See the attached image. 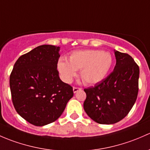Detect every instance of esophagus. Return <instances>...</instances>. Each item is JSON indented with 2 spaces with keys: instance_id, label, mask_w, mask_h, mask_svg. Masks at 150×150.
Listing matches in <instances>:
<instances>
[{
  "instance_id": "34e87169",
  "label": "esophagus",
  "mask_w": 150,
  "mask_h": 150,
  "mask_svg": "<svg viewBox=\"0 0 150 150\" xmlns=\"http://www.w3.org/2000/svg\"><path fill=\"white\" fill-rule=\"evenodd\" d=\"M81 88L77 87V86H74V87H73V91H74V93L77 92L78 91L81 90Z\"/></svg>"
}]
</instances>
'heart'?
Segmentation results:
<instances>
[{
  "instance_id": "heart-1",
  "label": "heart",
  "mask_w": 150,
  "mask_h": 150,
  "mask_svg": "<svg viewBox=\"0 0 150 150\" xmlns=\"http://www.w3.org/2000/svg\"><path fill=\"white\" fill-rule=\"evenodd\" d=\"M69 61L61 60L58 63V70L68 83L76 74V71L81 70L80 76L85 84H97L107 76L112 65L110 53L98 50L74 52Z\"/></svg>"
}]
</instances>
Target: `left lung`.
I'll list each match as a JSON object with an SVG mask.
<instances>
[{
	"mask_svg": "<svg viewBox=\"0 0 150 150\" xmlns=\"http://www.w3.org/2000/svg\"><path fill=\"white\" fill-rule=\"evenodd\" d=\"M114 70L103 81L84 89V109L93 121L112 124L129 114L139 92V68L129 54L115 51Z\"/></svg>",
	"mask_w": 150,
	"mask_h": 150,
	"instance_id": "left-lung-1",
	"label": "left lung"
}]
</instances>
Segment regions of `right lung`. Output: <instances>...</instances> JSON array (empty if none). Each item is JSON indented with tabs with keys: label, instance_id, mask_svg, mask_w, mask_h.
Returning <instances> with one entry per match:
<instances>
[{
	"label": "right lung",
	"instance_id": "right-lung-1",
	"mask_svg": "<svg viewBox=\"0 0 150 150\" xmlns=\"http://www.w3.org/2000/svg\"><path fill=\"white\" fill-rule=\"evenodd\" d=\"M59 47L38 46L21 55L10 75L12 102L16 112L35 126L56 121L73 97V87L63 82L57 69Z\"/></svg>",
	"mask_w": 150,
	"mask_h": 150
}]
</instances>
